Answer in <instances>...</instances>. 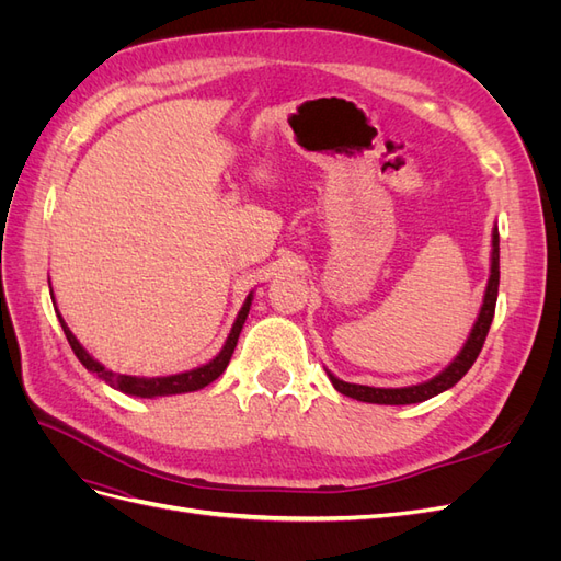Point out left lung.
<instances>
[{
  "label": "left lung",
  "instance_id": "left-lung-1",
  "mask_svg": "<svg viewBox=\"0 0 561 561\" xmlns=\"http://www.w3.org/2000/svg\"><path fill=\"white\" fill-rule=\"evenodd\" d=\"M499 278H501V271H499V229H494V254H491V276L486 283V295H484V304H482V311L478 322H474V328L468 336V342L463 346V351L456 355L454 363L445 369L439 371V375L426 383H419V386H407V388H371V386H358V383H346V381H339L334 375L328 377L332 381V386L339 390V393H344L348 398H355L360 402H377V404H414V402H423L428 400L437 393H443V390L451 388L454 383H458L463 379L466 371L472 367V363L478 360V355L484 346V339L489 334L491 328V320H494V311H496V299H499Z\"/></svg>",
  "mask_w": 561,
  "mask_h": 561
}]
</instances>
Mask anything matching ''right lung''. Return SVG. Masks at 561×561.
Masks as SVG:
<instances>
[{
  "label": "right lung",
  "instance_id": "1",
  "mask_svg": "<svg viewBox=\"0 0 561 561\" xmlns=\"http://www.w3.org/2000/svg\"><path fill=\"white\" fill-rule=\"evenodd\" d=\"M250 301H252V295H248L243 309L239 313V318H236L233 328H231V334L227 339L225 348L219 351V355L215 360H210L208 365L203 367H196L192 371H182V375H173V377H157V379H145V377H128V375H114V371L105 369L103 365H100L98 360H93L91 355L81 348V344L75 339V334L70 332V328L65 325V320L60 318V325H62V332L67 336V342H70L72 351L77 358L81 360V365L95 371V375L107 381L110 386H114L116 390H122V393L126 396H138V398H154V396H175V393H190V390H198L203 386L213 383L222 371L227 369L231 355H233V348H236V342H239V334L243 330V322L248 318V311H250ZM58 313V311H56Z\"/></svg>",
  "mask_w": 561,
  "mask_h": 561
}]
</instances>
